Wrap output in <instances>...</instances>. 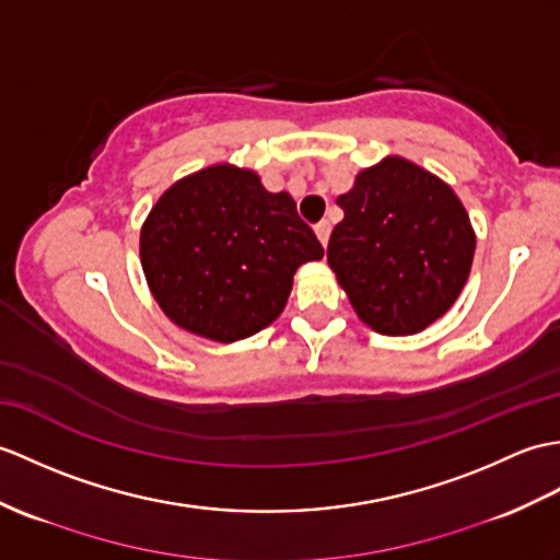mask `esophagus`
I'll return each mask as SVG.
<instances>
[{
  "mask_svg": "<svg viewBox=\"0 0 560 560\" xmlns=\"http://www.w3.org/2000/svg\"><path fill=\"white\" fill-rule=\"evenodd\" d=\"M315 233H317V238H319V243L322 245H327L329 243V233H331V224L327 219H322L319 224H315Z\"/></svg>",
  "mask_w": 560,
  "mask_h": 560,
  "instance_id": "esophagus-1",
  "label": "esophagus"
}]
</instances>
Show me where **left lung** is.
Listing matches in <instances>:
<instances>
[{"instance_id":"8db88e82","label":"left lung","mask_w":560,"mask_h":560,"mask_svg":"<svg viewBox=\"0 0 560 560\" xmlns=\"http://www.w3.org/2000/svg\"><path fill=\"white\" fill-rule=\"evenodd\" d=\"M327 259L358 317L418 334L456 303L475 255L465 207L444 180L400 158L365 168L341 195Z\"/></svg>"}]
</instances>
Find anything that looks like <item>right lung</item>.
<instances>
[{"mask_svg": "<svg viewBox=\"0 0 560 560\" xmlns=\"http://www.w3.org/2000/svg\"><path fill=\"white\" fill-rule=\"evenodd\" d=\"M289 192L217 164L168 188L140 231L142 271L166 317L231 343L262 331L289 301L295 269L319 259Z\"/></svg>", "mask_w": 560, "mask_h": 560, "instance_id": "obj_1", "label": "right lung"}]
</instances>
